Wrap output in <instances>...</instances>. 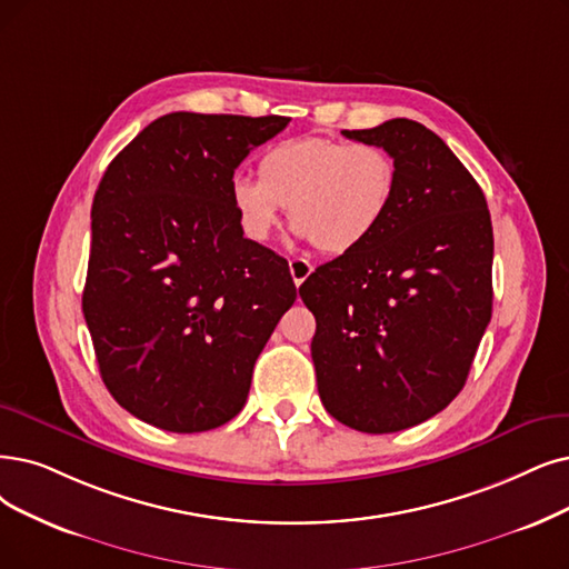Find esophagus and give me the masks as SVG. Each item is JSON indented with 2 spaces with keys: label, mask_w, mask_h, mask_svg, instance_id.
Masks as SVG:
<instances>
[{
  "label": "esophagus",
  "mask_w": 569,
  "mask_h": 569,
  "mask_svg": "<svg viewBox=\"0 0 569 569\" xmlns=\"http://www.w3.org/2000/svg\"><path fill=\"white\" fill-rule=\"evenodd\" d=\"M289 272H291V278H293V284L301 287L308 280L310 272H312V266L306 259H291L289 261Z\"/></svg>",
  "instance_id": "esophagus-1"
}]
</instances>
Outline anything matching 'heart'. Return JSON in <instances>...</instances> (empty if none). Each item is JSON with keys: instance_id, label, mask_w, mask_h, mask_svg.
<instances>
[{"instance_id": "b5f03b06", "label": "heart", "mask_w": 569, "mask_h": 569, "mask_svg": "<svg viewBox=\"0 0 569 569\" xmlns=\"http://www.w3.org/2000/svg\"><path fill=\"white\" fill-rule=\"evenodd\" d=\"M257 170L259 181H231L242 233L266 242L289 208L297 233L325 254H348L367 242L397 193L395 158L369 142L293 138L272 144Z\"/></svg>"}]
</instances>
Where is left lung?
<instances>
[{
  "label": "left lung",
  "mask_w": 569,
  "mask_h": 569,
  "mask_svg": "<svg viewBox=\"0 0 569 569\" xmlns=\"http://www.w3.org/2000/svg\"><path fill=\"white\" fill-rule=\"evenodd\" d=\"M343 134L395 158L397 193L376 233L299 293L321 317L310 350L325 408L357 431L390 435L465 388L492 315V223L481 187L422 123Z\"/></svg>",
  "instance_id": "1"
}]
</instances>
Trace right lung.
I'll use <instances>...</instances> for the list:
<instances>
[{"mask_svg": "<svg viewBox=\"0 0 569 569\" xmlns=\"http://www.w3.org/2000/svg\"><path fill=\"white\" fill-rule=\"evenodd\" d=\"M287 117L174 111L109 163L90 212L83 317L128 413L177 435L236 418L297 301L289 266L242 238L231 181Z\"/></svg>", "mask_w": 569, "mask_h": 569, "instance_id": "right-lung-1", "label": "right lung"}]
</instances>
